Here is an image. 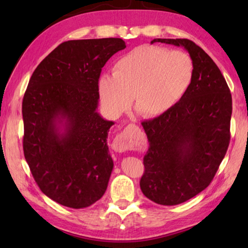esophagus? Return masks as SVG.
I'll list each match as a JSON object with an SVG mask.
<instances>
[{
    "label": "esophagus",
    "instance_id": "1",
    "mask_svg": "<svg viewBox=\"0 0 248 248\" xmlns=\"http://www.w3.org/2000/svg\"><path fill=\"white\" fill-rule=\"evenodd\" d=\"M136 148H138V143L133 139L131 134L129 133L128 130H124L123 132L119 133L115 138L114 142H112V149L116 152H125V151Z\"/></svg>",
    "mask_w": 248,
    "mask_h": 248
}]
</instances>
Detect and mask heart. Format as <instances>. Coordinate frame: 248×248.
Instances as JSON below:
<instances>
[{
	"label": "heart",
	"mask_w": 248,
	"mask_h": 248,
	"mask_svg": "<svg viewBox=\"0 0 248 248\" xmlns=\"http://www.w3.org/2000/svg\"><path fill=\"white\" fill-rule=\"evenodd\" d=\"M195 66L186 52L144 45L118 58L112 74L99 77L97 87L111 116L127 110L133 97L136 111L144 118L165 115L179 103L192 83Z\"/></svg>",
	"instance_id": "b5f03b06"
}]
</instances>
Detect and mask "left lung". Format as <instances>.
<instances>
[{
    "mask_svg": "<svg viewBox=\"0 0 248 248\" xmlns=\"http://www.w3.org/2000/svg\"><path fill=\"white\" fill-rule=\"evenodd\" d=\"M184 47L195 66L192 83L165 115L142 123L149 150L140 180L143 195L155 203L175 205L207 188L230 143L232 96L220 69L189 39H153Z\"/></svg>",
    "mask_w": 248,
    "mask_h": 248,
    "instance_id": "left-lung-1",
    "label": "left lung"
}]
</instances>
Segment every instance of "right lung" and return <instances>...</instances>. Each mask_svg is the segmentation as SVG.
<instances>
[{"label":"right lung","mask_w":248,"mask_h":248,"mask_svg":"<svg viewBox=\"0 0 248 248\" xmlns=\"http://www.w3.org/2000/svg\"><path fill=\"white\" fill-rule=\"evenodd\" d=\"M125 48L120 38L69 40L33 71L23 99L24 155L37 185L56 202L90 207L107 189L114 121L97 112L105 63Z\"/></svg>","instance_id":"add662e5"}]
</instances>
